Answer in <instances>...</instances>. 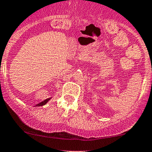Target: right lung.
Instances as JSON below:
<instances>
[{
    "label": "right lung",
    "instance_id": "1",
    "mask_svg": "<svg viewBox=\"0 0 152 152\" xmlns=\"http://www.w3.org/2000/svg\"><path fill=\"white\" fill-rule=\"evenodd\" d=\"M50 100V98H48V99H46L45 100H44V101H42V102H41V103H38V104H37L36 105H37V106H42V105H45L46 103H47L48 101H49V100Z\"/></svg>",
    "mask_w": 152,
    "mask_h": 152
}]
</instances>
